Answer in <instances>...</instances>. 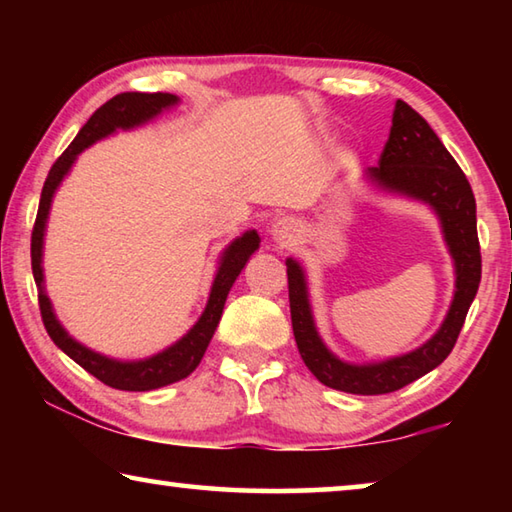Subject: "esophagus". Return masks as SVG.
<instances>
[{
	"mask_svg": "<svg viewBox=\"0 0 512 512\" xmlns=\"http://www.w3.org/2000/svg\"><path fill=\"white\" fill-rule=\"evenodd\" d=\"M300 237L298 223L293 219H280L271 225V239L277 246H293Z\"/></svg>",
	"mask_w": 512,
	"mask_h": 512,
	"instance_id": "34e87169",
	"label": "esophagus"
}]
</instances>
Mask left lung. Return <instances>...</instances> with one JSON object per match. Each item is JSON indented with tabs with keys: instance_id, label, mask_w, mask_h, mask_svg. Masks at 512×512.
Returning a JSON list of instances; mask_svg holds the SVG:
<instances>
[{
	"instance_id": "left-lung-1",
	"label": "left lung",
	"mask_w": 512,
	"mask_h": 512,
	"mask_svg": "<svg viewBox=\"0 0 512 512\" xmlns=\"http://www.w3.org/2000/svg\"><path fill=\"white\" fill-rule=\"evenodd\" d=\"M363 180L377 192L418 201L436 214L454 262V298L443 325L420 348L400 357L372 363L343 361L320 339L309 302L307 273L298 259L289 257L291 325L300 357L320 384L354 395H384L400 391L449 357L461 334L467 309L479 291L481 250L472 187L445 144L409 103L395 101L391 135L379 158V167L363 171Z\"/></svg>"
}]
</instances>
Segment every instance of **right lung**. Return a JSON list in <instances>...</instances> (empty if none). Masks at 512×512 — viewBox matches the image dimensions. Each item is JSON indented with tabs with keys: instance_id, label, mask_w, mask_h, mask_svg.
I'll list each match as a JSON object with an SVG mask.
<instances>
[{
	"instance_id": "obj_1",
	"label": "right lung",
	"mask_w": 512,
	"mask_h": 512,
	"mask_svg": "<svg viewBox=\"0 0 512 512\" xmlns=\"http://www.w3.org/2000/svg\"><path fill=\"white\" fill-rule=\"evenodd\" d=\"M178 103L180 99L176 94L169 92H121L117 97L103 103V106L88 119V124L81 128L79 135L74 137V142L67 146V151L60 155L54 162V167H51L40 194L36 225H33L31 268L33 280H36L38 287L40 314L42 323L47 327V334L69 359H74L81 368L88 370L90 375L103 381V384L117 388V391H155V388L169 386L173 381H180L192 375L198 363H201L216 327H219L225 300H228L232 284H235L239 273L244 271L250 255L259 248V241H262L257 235V230H246L244 235L232 239L230 244L223 248L210 289V298H207V305L201 318L196 320L194 327L189 329L183 339L171 343L169 348H164L158 354H151V357L133 361L106 357V354L94 352L88 345L76 341L74 336L60 325L54 305H51V300L47 296L45 268H42L47 221L58 187L63 185L65 176L72 171L76 160H79V155L88 149V146L97 144L99 140H106V137L115 135L117 131H133V128L149 124L155 117H160L164 110L176 108Z\"/></svg>"
}]
</instances>
